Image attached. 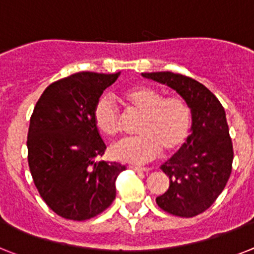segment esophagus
Listing matches in <instances>:
<instances>
[{
  "label": "esophagus",
  "mask_w": 254,
  "mask_h": 254,
  "mask_svg": "<svg viewBox=\"0 0 254 254\" xmlns=\"http://www.w3.org/2000/svg\"><path fill=\"white\" fill-rule=\"evenodd\" d=\"M130 169H133L134 172H142V173H147L148 172V168H142V167H134V165H130Z\"/></svg>",
  "instance_id": "esophagus-1"
}]
</instances>
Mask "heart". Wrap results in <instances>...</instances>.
Here are the masks:
<instances>
[{
    "label": "heart",
    "mask_w": 254,
    "mask_h": 254,
    "mask_svg": "<svg viewBox=\"0 0 254 254\" xmlns=\"http://www.w3.org/2000/svg\"><path fill=\"white\" fill-rule=\"evenodd\" d=\"M127 107L139 111L143 117L134 138H125L111 147V155L124 163H144L156 156L160 150L174 152L186 142L191 130V110L180 97H164L161 91L137 85L120 94ZM97 129L106 137H114L120 130V116L107 97L97 102L93 112Z\"/></svg>",
    "instance_id": "b5f03b06"
}]
</instances>
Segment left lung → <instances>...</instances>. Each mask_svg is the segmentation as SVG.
<instances>
[{
    "instance_id": "obj_1",
    "label": "left lung",
    "mask_w": 254,
    "mask_h": 254,
    "mask_svg": "<svg viewBox=\"0 0 254 254\" xmlns=\"http://www.w3.org/2000/svg\"><path fill=\"white\" fill-rule=\"evenodd\" d=\"M176 90L191 110V134L180 150L161 165L169 189L156 197L157 205L178 217L205 212L225 189L232 169V142L222 104L209 89L173 72L142 73Z\"/></svg>"
}]
</instances>
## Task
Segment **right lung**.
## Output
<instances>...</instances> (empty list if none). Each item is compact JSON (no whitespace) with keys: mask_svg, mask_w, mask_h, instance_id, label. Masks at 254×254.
<instances>
[{"mask_svg":"<svg viewBox=\"0 0 254 254\" xmlns=\"http://www.w3.org/2000/svg\"><path fill=\"white\" fill-rule=\"evenodd\" d=\"M117 73L80 72L49 85L40 97L28 130V164L38 192L65 219L101 214L116 197L119 163L97 161L106 144L94 124V107Z\"/></svg>","mask_w":254,"mask_h":254,"instance_id":"right-lung-1","label":"right lung"}]
</instances>
